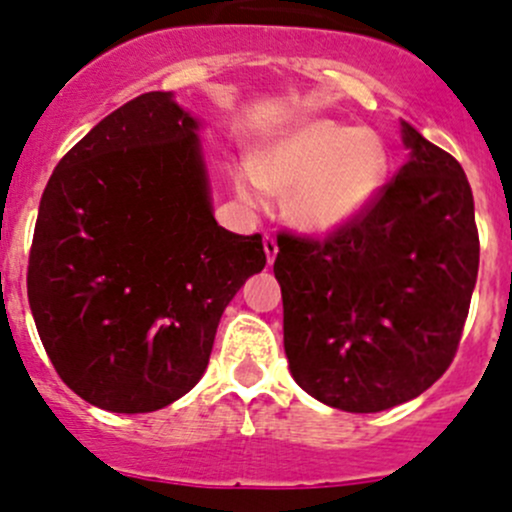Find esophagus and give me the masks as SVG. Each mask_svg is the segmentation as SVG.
<instances>
[{"label": "esophagus", "mask_w": 512, "mask_h": 512, "mask_svg": "<svg viewBox=\"0 0 512 512\" xmlns=\"http://www.w3.org/2000/svg\"><path fill=\"white\" fill-rule=\"evenodd\" d=\"M263 251H266L268 263H273V258L278 254V244L271 234H263Z\"/></svg>", "instance_id": "1"}]
</instances>
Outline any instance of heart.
<instances>
[{
	"instance_id": "b5f03b06",
	"label": "heart",
	"mask_w": 512,
	"mask_h": 512,
	"mask_svg": "<svg viewBox=\"0 0 512 512\" xmlns=\"http://www.w3.org/2000/svg\"><path fill=\"white\" fill-rule=\"evenodd\" d=\"M388 174L386 146L371 131L311 119L283 131L236 174L246 204L258 206L266 189L286 191V211L301 229L338 231L381 194Z\"/></svg>"
}]
</instances>
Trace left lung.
<instances>
[{
  "instance_id": "8db88e82",
  "label": "left lung",
  "mask_w": 512,
  "mask_h": 512,
  "mask_svg": "<svg viewBox=\"0 0 512 512\" xmlns=\"http://www.w3.org/2000/svg\"><path fill=\"white\" fill-rule=\"evenodd\" d=\"M411 161L326 239L278 234L283 348L326 406L378 413L428 391L453 363L480 241L463 166L403 121Z\"/></svg>"
}]
</instances>
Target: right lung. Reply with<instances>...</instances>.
<instances>
[{"mask_svg": "<svg viewBox=\"0 0 512 512\" xmlns=\"http://www.w3.org/2000/svg\"><path fill=\"white\" fill-rule=\"evenodd\" d=\"M196 121L169 91L74 144L39 201L27 293L54 371L96 408L151 413L209 366L221 313L266 266L216 224Z\"/></svg>", "mask_w": 512, "mask_h": 512, "instance_id": "add662e5", "label": "right lung"}]
</instances>
